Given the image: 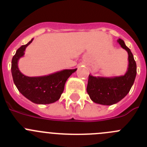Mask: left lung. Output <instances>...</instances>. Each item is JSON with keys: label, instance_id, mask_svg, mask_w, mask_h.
Listing matches in <instances>:
<instances>
[{"label": "left lung", "instance_id": "1", "mask_svg": "<svg viewBox=\"0 0 147 147\" xmlns=\"http://www.w3.org/2000/svg\"><path fill=\"white\" fill-rule=\"evenodd\" d=\"M117 42L128 53L129 65L124 75L107 78L89 75L87 92L90 99L97 104L112 105L122 100L131 90L137 75V64L132 53L126 46L124 40Z\"/></svg>", "mask_w": 147, "mask_h": 147}]
</instances>
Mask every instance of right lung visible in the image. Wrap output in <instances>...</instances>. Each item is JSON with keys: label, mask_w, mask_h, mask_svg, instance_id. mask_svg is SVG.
<instances>
[{"label": "right lung", "mask_w": 147, "mask_h": 147, "mask_svg": "<svg viewBox=\"0 0 147 147\" xmlns=\"http://www.w3.org/2000/svg\"><path fill=\"white\" fill-rule=\"evenodd\" d=\"M33 38L26 45H22L16 51L12 59L11 72L13 82L18 91L33 103L38 105L51 104L60 98L64 91L65 82L69 77L77 70L63 69L48 75L40 77H28L23 75L18 68V60L25 54L26 47Z\"/></svg>", "instance_id": "add662e5"}]
</instances>
